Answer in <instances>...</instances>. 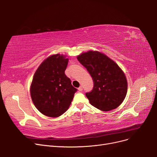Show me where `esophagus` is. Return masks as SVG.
Returning a JSON list of instances; mask_svg holds the SVG:
<instances>
[{"label": "esophagus", "mask_w": 157, "mask_h": 157, "mask_svg": "<svg viewBox=\"0 0 157 157\" xmlns=\"http://www.w3.org/2000/svg\"><path fill=\"white\" fill-rule=\"evenodd\" d=\"M78 90L79 92H82V86H80L78 88Z\"/></svg>", "instance_id": "obj_1"}]
</instances>
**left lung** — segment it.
I'll list each match as a JSON object with an SVG mask.
<instances>
[{"mask_svg": "<svg viewBox=\"0 0 157 157\" xmlns=\"http://www.w3.org/2000/svg\"><path fill=\"white\" fill-rule=\"evenodd\" d=\"M77 59L91 75L94 87L86 96L90 104L103 111L119 106L126 96L128 84L124 73L115 61L97 51H88Z\"/></svg>", "mask_w": 157, "mask_h": 157, "instance_id": "obj_1", "label": "left lung"}]
</instances>
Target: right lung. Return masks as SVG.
<instances>
[{
	"label": "right lung",
	"mask_w": 157,
	"mask_h": 157,
	"mask_svg": "<svg viewBox=\"0 0 157 157\" xmlns=\"http://www.w3.org/2000/svg\"><path fill=\"white\" fill-rule=\"evenodd\" d=\"M68 60L63 55H52L40 65L33 77L30 90L32 101L47 117L63 115L77 91L65 74Z\"/></svg>",
	"instance_id": "1"
}]
</instances>
